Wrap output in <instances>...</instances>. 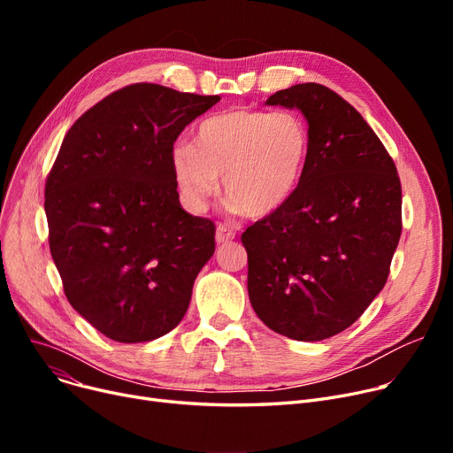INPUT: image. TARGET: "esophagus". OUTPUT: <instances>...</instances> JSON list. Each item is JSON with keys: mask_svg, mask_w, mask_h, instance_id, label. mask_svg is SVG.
I'll return each mask as SVG.
<instances>
[{"mask_svg": "<svg viewBox=\"0 0 453 453\" xmlns=\"http://www.w3.org/2000/svg\"><path fill=\"white\" fill-rule=\"evenodd\" d=\"M233 239H234V231L229 229L227 226H224V224H219V227H217V242L219 244H227Z\"/></svg>", "mask_w": 453, "mask_h": 453, "instance_id": "34e87169", "label": "esophagus"}]
</instances>
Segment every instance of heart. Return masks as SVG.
<instances>
[{
  "label": "heart",
  "mask_w": 453,
  "mask_h": 453,
  "mask_svg": "<svg viewBox=\"0 0 453 453\" xmlns=\"http://www.w3.org/2000/svg\"><path fill=\"white\" fill-rule=\"evenodd\" d=\"M311 152V130L296 111L229 110L196 128L195 147L176 142L174 180L185 200L202 207L224 176V195L248 219H265L296 190Z\"/></svg>",
  "instance_id": "heart-1"
}]
</instances>
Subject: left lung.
I'll use <instances>...</instances> for the list:
<instances>
[{
	"mask_svg": "<svg viewBox=\"0 0 453 453\" xmlns=\"http://www.w3.org/2000/svg\"><path fill=\"white\" fill-rule=\"evenodd\" d=\"M311 130L303 176L280 209L242 233L248 294L277 334H340L382 292L402 233V187L382 141L336 91L306 82L275 91Z\"/></svg>",
	"mask_w": 453,
	"mask_h": 453,
	"instance_id": "left-lung-1",
	"label": "left lung"
}]
</instances>
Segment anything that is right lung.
<instances>
[{"label": "right lung", "mask_w": 453, "mask_h": 453, "mask_svg": "<svg viewBox=\"0 0 453 453\" xmlns=\"http://www.w3.org/2000/svg\"><path fill=\"white\" fill-rule=\"evenodd\" d=\"M220 101L139 82L82 113L45 181L50 250L71 306L113 342L165 336L214 253V224L180 205L171 152Z\"/></svg>", "instance_id": "add662e5"}]
</instances>
